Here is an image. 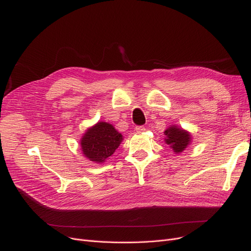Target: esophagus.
Segmentation results:
<instances>
[{"instance_id": "esophagus-1", "label": "esophagus", "mask_w": 251, "mask_h": 251, "mask_svg": "<svg viewBox=\"0 0 251 251\" xmlns=\"http://www.w3.org/2000/svg\"><path fill=\"white\" fill-rule=\"evenodd\" d=\"M145 127L143 126H136V132L137 133H143V132H145Z\"/></svg>"}]
</instances>
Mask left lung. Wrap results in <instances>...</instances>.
I'll use <instances>...</instances> for the list:
<instances>
[{"mask_svg":"<svg viewBox=\"0 0 251 251\" xmlns=\"http://www.w3.org/2000/svg\"><path fill=\"white\" fill-rule=\"evenodd\" d=\"M165 143L173 148L176 153L184 151L191 142V136L186 130L173 126L164 132Z\"/></svg>","mask_w":251,"mask_h":251,"instance_id":"obj_1","label":"left lung"}]
</instances>
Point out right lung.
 I'll use <instances>...</instances> for the list:
<instances>
[{
  "instance_id": "1",
  "label": "right lung",
  "mask_w": 251,
  "mask_h": 251,
  "mask_svg": "<svg viewBox=\"0 0 251 251\" xmlns=\"http://www.w3.org/2000/svg\"><path fill=\"white\" fill-rule=\"evenodd\" d=\"M123 141L113 126L101 122L89 128L83 135L80 145L83 155L91 161L104 162L114 153Z\"/></svg>"
}]
</instances>
